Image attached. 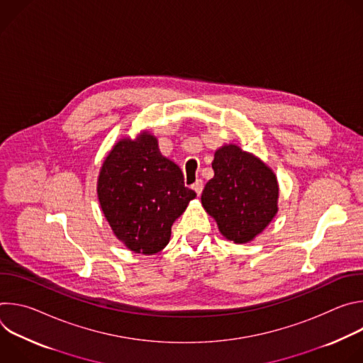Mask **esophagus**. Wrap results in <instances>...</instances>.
<instances>
[{
	"label": "esophagus",
	"instance_id": "obj_1",
	"mask_svg": "<svg viewBox=\"0 0 363 363\" xmlns=\"http://www.w3.org/2000/svg\"><path fill=\"white\" fill-rule=\"evenodd\" d=\"M202 188H203V182H202L201 179H196V181H195V184H192V189H194L198 195H201Z\"/></svg>",
	"mask_w": 363,
	"mask_h": 363
}]
</instances>
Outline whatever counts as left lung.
<instances>
[{
  "label": "left lung",
  "instance_id": "obj_1",
  "mask_svg": "<svg viewBox=\"0 0 363 363\" xmlns=\"http://www.w3.org/2000/svg\"><path fill=\"white\" fill-rule=\"evenodd\" d=\"M214 177L206 182L201 203L228 241L245 244L262 234L279 213L274 171L235 143L214 153Z\"/></svg>",
  "mask_w": 363,
  "mask_h": 363
}]
</instances>
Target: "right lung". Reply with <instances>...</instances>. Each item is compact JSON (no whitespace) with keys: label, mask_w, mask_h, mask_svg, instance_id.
<instances>
[{"label":"right lung","mask_w":363,"mask_h":363,"mask_svg":"<svg viewBox=\"0 0 363 363\" xmlns=\"http://www.w3.org/2000/svg\"><path fill=\"white\" fill-rule=\"evenodd\" d=\"M196 194L184 185L179 167L161 153L158 139L142 130L119 139L103 161L97 199L115 237L136 254L167 247L172 224Z\"/></svg>","instance_id":"1"}]
</instances>
